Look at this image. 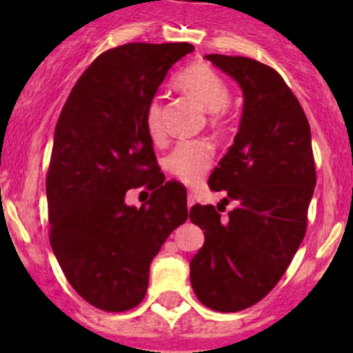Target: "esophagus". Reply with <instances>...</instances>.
<instances>
[{
  "label": "esophagus",
  "mask_w": 353,
  "mask_h": 353,
  "mask_svg": "<svg viewBox=\"0 0 353 353\" xmlns=\"http://www.w3.org/2000/svg\"><path fill=\"white\" fill-rule=\"evenodd\" d=\"M194 202H196V197H194L192 192H189V196H188V208H192Z\"/></svg>",
  "instance_id": "1"
}]
</instances>
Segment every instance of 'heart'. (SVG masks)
<instances>
[{"mask_svg":"<svg viewBox=\"0 0 353 353\" xmlns=\"http://www.w3.org/2000/svg\"><path fill=\"white\" fill-rule=\"evenodd\" d=\"M177 88L209 111L212 123H221L225 117V106L230 101L228 81L208 64H194L177 76ZM145 125L154 143L165 139L163 123V103L154 98L145 109ZM214 163V145L205 139L182 141L168 157V169L184 184H197L210 171Z\"/></svg>","mask_w":353,"mask_h":353,"instance_id":"heart-1","label":"heart"}]
</instances>
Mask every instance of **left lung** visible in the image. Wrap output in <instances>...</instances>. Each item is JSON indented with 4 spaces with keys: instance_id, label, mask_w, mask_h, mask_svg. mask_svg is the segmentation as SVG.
<instances>
[{
    "instance_id": "obj_1",
    "label": "left lung",
    "mask_w": 353,
    "mask_h": 353,
    "mask_svg": "<svg viewBox=\"0 0 353 353\" xmlns=\"http://www.w3.org/2000/svg\"><path fill=\"white\" fill-rule=\"evenodd\" d=\"M244 92L232 148L209 177L237 205L222 217L214 205H192L189 219L204 230L190 261L197 299L217 312L261 302L292 262L307 230L317 174L305 112L274 68L245 56L208 54Z\"/></svg>"
}]
</instances>
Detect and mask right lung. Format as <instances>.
<instances>
[{
    "label": "right lung",
    "mask_w": 353,
    "mask_h": 353,
    "mask_svg": "<svg viewBox=\"0 0 353 353\" xmlns=\"http://www.w3.org/2000/svg\"><path fill=\"white\" fill-rule=\"evenodd\" d=\"M189 43H129L89 64L54 129L46 176L50 242L68 282L91 305L125 312L143 302L149 265L188 219V192L164 182L145 109ZM152 190L139 210L129 188Z\"/></svg>",
    "instance_id": "obj_1"
}]
</instances>
